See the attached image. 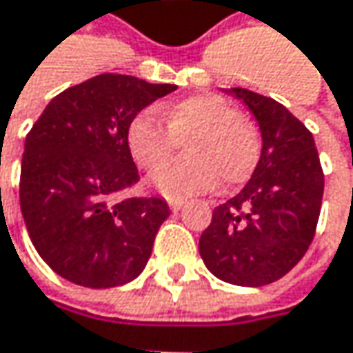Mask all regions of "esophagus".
<instances>
[{"instance_id":"34e87169","label":"esophagus","mask_w":353,"mask_h":353,"mask_svg":"<svg viewBox=\"0 0 353 353\" xmlns=\"http://www.w3.org/2000/svg\"><path fill=\"white\" fill-rule=\"evenodd\" d=\"M185 206V200H170V208L177 212V210H181Z\"/></svg>"}]
</instances>
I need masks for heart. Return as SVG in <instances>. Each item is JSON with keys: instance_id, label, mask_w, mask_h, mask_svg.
<instances>
[{"instance_id": "obj_1", "label": "heart", "mask_w": 353, "mask_h": 353, "mask_svg": "<svg viewBox=\"0 0 353 353\" xmlns=\"http://www.w3.org/2000/svg\"><path fill=\"white\" fill-rule=\"evenodd\" d=\"M168 124L155 110L139 112L126 128V145L134 163L155 170L185 140L183 160L161 166L153 185L163 196L179 200L206 192L219 181L235 188L253 174L261 143L253 124L216 94H196L163 108Z\"/></svg>"}]
</instances>
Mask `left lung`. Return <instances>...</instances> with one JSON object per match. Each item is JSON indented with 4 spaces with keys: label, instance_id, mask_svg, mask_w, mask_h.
<instances>
[{
    "label": "left lung",
    "instance_id": "obj_1",
    "mask_svg": "<svg viewBox=\"0 0 353 353\" xmlns=\"http://www.w3.org/2000/svg\"><path fill=\"white\" fill-rule=\"evenodd\" d=\"M241 100L261 132V155L245 188L212 210L200 257L223 282L265 286L286 276L315 237L323 170L309 128L280 102L243 88Z\"/></svg>",
    "mask_w": 353,
    "mask_h": 353
}]
</instances>
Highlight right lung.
<instances>
[{"label":"right lung","mask_w":353,"mask_h":353,"mask_svg":"<svg viewBox=\"0 0 353 353\" xmlns=\"http://www.w3.org/2000/svg\"><path fill=\"white\" fill-rule=\"evenodd\" d=\"M177 85L104 73L52 98L24 143L20 208L38 255L65 280L112 288L147 265L170 216L161 198L118 196L139 181L130 120Z\"/></svg>","instance_id":"add662e5"}]
</instances>
